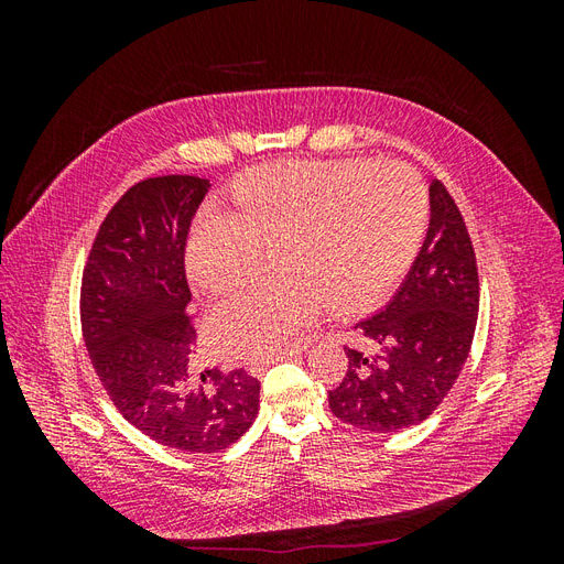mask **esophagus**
Here are the masks:
<instances>
[{"mask_svg":"<svg viewBox=\"0 0 564 564\" xmlns=\"http://www.w3.org/2000/svg\"><path fill=\"white\" fill-rule=\"evenodd\" d=\"M301 355V350L299 348H292V350H284V352H280V355H272V357H265V360H261V362H253L249 369H251V373L256 371V373H261V371H265L270 365H275V362H282V360H294V357H299Z\"/></svg>","mask_w":564,"mask_h":564,"instance_id":"34e87169","label":"esophagus"}]
</instances>
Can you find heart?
<instances>
[{"instance_id":"obj_1","label":"heart","mask_w":564,"mask_h":564,"mask_svg":"<svg viewBox=\"0 0 564 564\" xmlns=\"http://www.w3.org/2000/svg\"><path fill=\"white\" fill-rule=\"evenodd\" d=\"M232 214H204L187 242L199 292L245 282L270 247L278 272L237 289L209 315V340L228 360L280 350L322 308L357 313L395 284L421 247L429 195L404 164L292 162L247 172Z\"/></svg>"}]
</instances>
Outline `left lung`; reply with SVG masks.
Instances as JSON below:
<instances>
[{
  "mask_svg": "<svg viewBox=\"0 0 564 564\" xmlns=\"http://www.w3.org/2000/svg\"><path fill=\"white\" fill-rule=\"evenodd\" d=\"M431 224L398 294L357 322L373 352L346 348L348 371L329 390L336 419L369 433H395L429 419L464 369L480 308L468 228L440 181Z\"/></svg>",
  "mask_w": 564,
  "mask_h": 564,
  "instance_id": "1",
  "label": "left lung"
}]
</instances>
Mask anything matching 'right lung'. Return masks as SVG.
Wrapping results in <instances>:
<instances>
[{"label": "right lung", "mask_w": 564, "mask_h": 564, "mask_svg": "<svg viewBox=\"0 0 564 564\" xmlns=\"http://www.w3.org/2000/svg\"><path fill=\"white\" fill-rule=\"evenodd\" d=\"M209 187L197 176L131 185L100 224L79 294L84 344L119 414L160 445L193 454L240 440L261 395L245 369H193L185 242Z\"/></svg>", "instance_id": "right-lung-1"}]
</instances>
